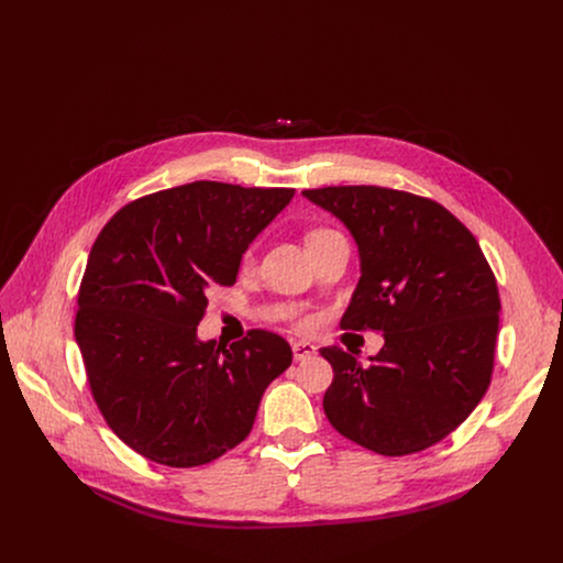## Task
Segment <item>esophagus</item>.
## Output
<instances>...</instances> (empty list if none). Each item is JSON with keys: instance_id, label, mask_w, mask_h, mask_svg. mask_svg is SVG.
<instances>
[{"instance_id": "esophagus-1", "label": "esophagus", "mask_w": 563, "mask_h": 563, "mask_svg": "<svg viewBox=\"0 0 563 563\" xmlns=\"http://www.w3.org/2000/svg\"><path fill=\"white\" fill-rule=\"evenodd\" d=\"M291 350H294V361L296 363L307 361V358H311L316 354V345H311L309 341H296Z\"/></svg>"}]
</instances>
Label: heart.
I'll return each mask as SVG.
<instances>
[{"mask_svg": "<svg viewBox=\"0 0 563 563\" xmlns=\"http://www.w3.org/2000/svg\"><path fill=\"white\" fill-rule=\"evenodd\" d=\"M325 233H334V231H330V229H316V231H311V233H309V238H316V235H325ZM309 238H307V240H309Z\"/></svg>", "mask_w": 563, "mask_h": 563, "instance_id": "heart-1", "label": "heart"}]
</instances>
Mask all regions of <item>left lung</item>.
I'll return each instance as SVG.
<instances>
[{
    "label": "left lung",
    "mask_w": 563,
    "mask_h": 563,
    "mask_svg": "<svg viewBox=\"0 0 563 563\" xmlns=\"http://www.w3.org/2000/svg\"><path fill=\"white\" fill-rule=\"evenodd\" d=\"M354 235L361 280L343 330L380 332L369 365L323 347L334 369L323 408L350 441L385 454L421 452L484 398L499 332V289L476 238L430 198L385 187L302 191Z\"/></svg>",
    "instance_id": "left-lung-1"
}]
</instances>
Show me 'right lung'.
Instances as JSON below:
<instances>
[{
	"label": "right lung",
	"mask_w": 563,
	"mask_h": 563,
	"mask_svg": "<svg viewBox=\"0 0 563 563\" xmlns=\"http://www.w3.org/2000/svg\"><path fill=\"white\" fill-rule=\"evenodd\" d=\"M294 189L191 183L122 207L100 231L77 296L75 341L109 428L169 467L245 441L267 385L291 365L278 334L200 341L213 285H233Z\"/></svg>",
	"instance_id": "add662e5"
}]
</instances>
